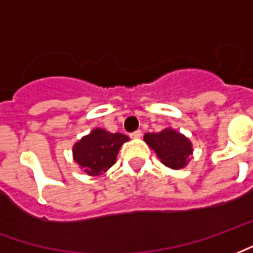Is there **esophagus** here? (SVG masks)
I'll return each instance as SVG.
<instances>
[{
	"label": "esophagus",
	"mask_w": 253,
	"mask_h": 253,
	"mask_svg": "<svg viewBox=\"0 0 253 253\" xmlns=\"http://www.w3.org/2000/svg\"><path fill=\"white\" fill-rule=\"evenodd\" d=\"M130 136H131V138H134V139H138V138H141L142 136V131L141 130H136V131L131 132V134H130Z\"/></svg>",
	"instance_id": "34e87169"
}]
</instances>
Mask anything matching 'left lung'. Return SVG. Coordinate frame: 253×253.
<instances>
[{
    "mask_svg": "<svg viewBox=\"0 0 253 253\" xmlns=\"http://www.w3.org/2000/svg\"><path fill=\"white\" fill-rule=\"evenodd\" d=\"M143 138L157 153L161 162L171 169L184 168L192 155L190 141L173 128H165L161 132H147Z\"/></svg>",
    "mask_w": 253,
    "mask_h": 253,
    "instance_id": "left-lung-1",
    "label": "left lung"
}]
</instances>
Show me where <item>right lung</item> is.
Wrapping results in <instances>:
<instances>
[{
    "label": "right lung",
    "mask_w": 253,
    "mask_h": 253,
    "mask_svg": "<svg viewBox=\"0 0 253 253\" xmlns=\"http://www.w3.org/2000/svg\"><path fill=\"white\" fill-rule=\"evenodd\" d=\"M128 136L121 132H108L95 128L89 135L82 138L74 147V158L89 175H99L115 164L121 146Z\"/></svg>",
    "instance_id": "1"
}]
</instances>
